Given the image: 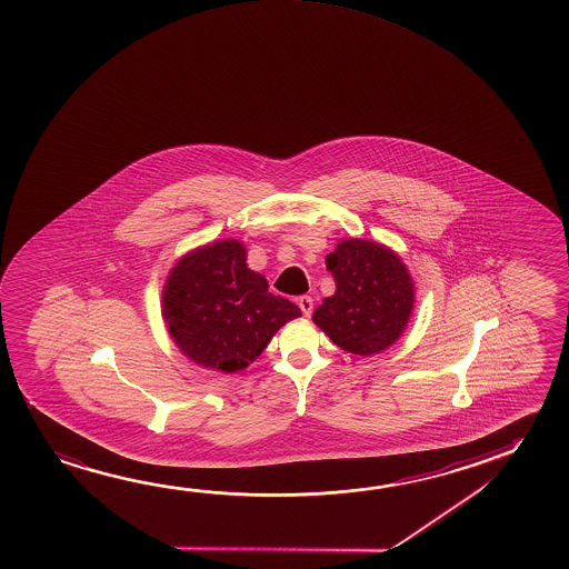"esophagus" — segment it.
Segmentation results:
<instances>
[{"mask_svg": "<svg viewBox=\"0 0 569 569\" xmlns=\"http://www.w3.org/2000/svg\"><path fill=\"white\" fill-rule=\"evenodd\" d=\"M298 306L301 311H303V316H311V311H313V299L309 298V296H301L298 299Z\"/></svg>", "mask_w": 569, "mask_h": 569, "instance_id": "1", "label": "esophagus"}]
</instances>
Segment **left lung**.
Segmentation results:
<instances>
[{
	"mask_svg": "<svg viewBox=\"0 0 569 569\" xmlns=\"http://www.w3.org/2000/svg\"><path fill=\"white\" fill-rule=\"evenodd\" d=\"M336 293L313 311V323L347 353H381L407 329L415 283L401 256L379 242L341 240L327 256Z\"/></svg>",
	"mask_w": 569,
	"mask_h": 569,
	"instance_id": "obj_1",
	"label": "left lung"
}]
</instances>
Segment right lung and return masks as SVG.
Wrapping results in <instances>:
<instances>
[{
  "mask_svg": "<svg viewBox=\"0 0 569 569\" xmlns=\"http://www.w3.org/2000/svg\"><path fill=\"white\" fill-rule=\"evenodd\" d=\"M238 240H218L184 253L162 288L168 336L190 361L236 373L253 363L280 327L301 316L289 299L246 263Z\"/></svg>",
  "mask_w": 569,
  "mask_h": 569,
  "instance_id": "add662e5",
  "label": "right lung"
}]
</instances>
